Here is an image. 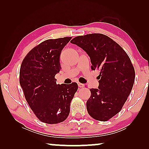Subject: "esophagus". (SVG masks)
<instances>
[{"mask_svg": "<svg viewBox=\"0 0 149 149\" xmlns=\"http://www.w3.org/2000/svg\"><path fill=\"white\" fill-rule=\"evenodd\" d=\"M78 86H79V87H80V88H82V87H85V85L83 84V83H78Z\"/></svg>", "mask_w": 149, "mask_h": 149, "instance_id": "34e87169", "label": "esophagus"}]
</instances>
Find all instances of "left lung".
I'll list each match as a JSON object with an SVG mask.
<instances>
[{"instance_id": "obj_1", "label": "left lung", "mask_w": 149, "mask_h": 149, "mask_svg": "<svg viewBox=\"0 0 149 149\" xmlns=\"http://www.w3.org/2000/svg\"><path fill=\"white\" fill-rule=\"evenodd\" d=\"M70 42L87 53L91 70L100 71L98 88L90 89L86 107L91 117L107 121L121 111L133 87L135 71L131 60L119 45L104 34L77 36Z\"/></svg>"}]
</instances>
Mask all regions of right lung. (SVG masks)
Masks as SVG:
<instances>
[{
    "mask_svg": "<svg viewBox=\"0 0 149 149\" xmlns=\"http://www.w3.org/2000/svg\"><path fill=\"white\" fill-rule=\"evenodd\" d=\"M71 38L45 40L28 53L20 67L19 83L26 101L45 123H59L68 117L78 89L77 83L59 85L55 79L61 70V52Z\"/></svg>",
    "mask_w": 149,
    "mask_h": 149,
    "instance_id": "add662e5",
    "label": "right lung"
}]
</instances>
